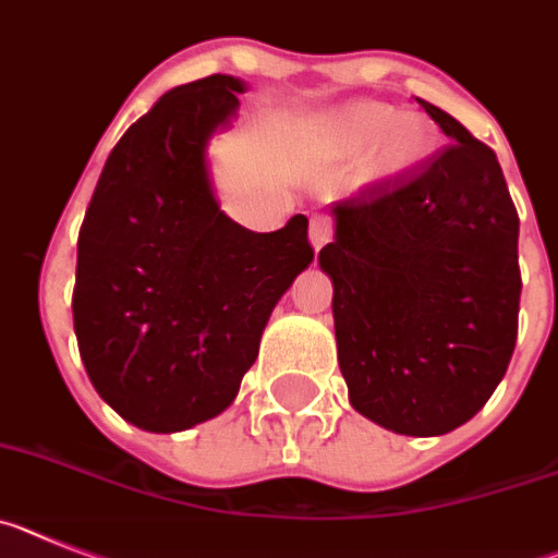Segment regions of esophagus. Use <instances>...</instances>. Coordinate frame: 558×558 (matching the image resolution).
Segmentation results:
<instances>
[{
    "mask_svg": "<svg viewBox=\"0 0 558 558\" xmlns=\"http://www.w3.org/2000/svg\"><path fill=\"white\" fill-rule=\"evenodd\" d=\"M308 241H312L314 250H323L331 241V225H328L326 216H314L312 225H308Z\"/></svg>",
    "mask_w": 558,
    "mask_h": 558,
    "instance_id": "34e87169",
    "label": "esophagus"
}]
</instances>
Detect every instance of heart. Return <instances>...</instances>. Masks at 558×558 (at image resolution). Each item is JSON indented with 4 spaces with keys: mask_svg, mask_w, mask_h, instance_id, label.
<instances>
[{
    "mask_svg": "<svg viewBox=\"0 0 558 558\" xmlns=\"http://www.w3.org/2000/svg\"><path fill=\"white\" fill-rule=\"evenodd\" d=\"M323 148L337 159L360 157L376 177H396L433 151V129L415 114H396L385 104H353L323 123Z\"/></svg>",
    "mask_w": 558,
    "mask_h": 558,
    "instance_id": "1",
    "label": "heart"
}]
</instances>
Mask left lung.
I'll return each instance as SVG.
<instances>
[{
  "mask_svg": "<svg viewBox=\"0 0 558 558\" xmlns=\"http://www.w3.org/2000/svg\"><path fill=\"white\" fill-rule=\"evenodd\" d=\"M433 157L331 205L319 269L333 283L353 410L399 435H447L506 376L520 317V219L497 154L438 106Z\"/></svg>",
  "mask_w": 558,
  "mask_h": 558,
  "instance_id": "obj_1",
  "label": "left lung"
}]
</instances>
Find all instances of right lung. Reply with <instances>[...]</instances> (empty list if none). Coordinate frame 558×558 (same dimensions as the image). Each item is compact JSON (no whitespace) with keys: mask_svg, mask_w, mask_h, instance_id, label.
I'll list each match as a JSON object with an SVG mask.
<instances>
[{"mask_svg":"<svg viewBox=\"0 0 558 558\" xmlns=\"http://www.w3.org/2000/svg\"><path fill=\"white\" fill-rule=\"evenodd\" d=\"M244 89L210 75L165 92L111 148L77 235V351L100 399L148 433L225 413L314 260L306 216L252 232L213 191L207 145Z\"/></svg>","mask_w":558,"mask_h":558,"instance_id":"add662e5","label":"right lung"}]
</instances>
